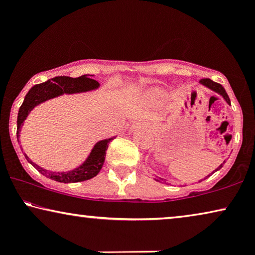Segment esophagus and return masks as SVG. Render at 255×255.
Here are the masks:
<instances>
[{
	"instance_id": "esophagus-1",
	"label": "esophagus",
	"mask_w": 255,
	"mask_h": 255,
	"mask_svg": "<svg viewBox=\"0 0 255 255\" xmlns=\"http://www.w3.org/2000/svg\"><path fill=\"white\" fill-rule=\"evenodd\" d=\"M133 127H134V125H133Z\"/></svg>"
}]
</instances>
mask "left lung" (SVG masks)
<instances>
[{"label":"left lung","mask_w":255,"mask_h":255,"mask_svg":"<svg viewBox=\"0 0 255 255\" xmlns=\"http://www.w3.org/2000/svg\"><path fill=\"white\" fill-rule=\"evenodd\" d=\"M200 83L201 85H203L204 87H207V88H209V89H211L212 92H215V93H217V94H219V95H221L223 99H224L226 102H228V104H231V102H230V99H229V95L228 94H226V92H225V89H224V87H223L221 83H217V82H215V81H212V80H210V79H202L201 81H200ZM222 165L219 166V167H217V168H216L214 172H212L211 174H214L215 172H217V170H219L222 168ZM208 176H210V175H208ZM205 179H207V177H205ZM156 181H159L160 182V180H163V179H155ZM202 181V180H201ZM200 181V182H201Z\"/></svg>","instance_id":"1"}]
</instances>
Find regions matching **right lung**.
<instances>
[{"instance_id":"obj_1","label":"right lung","mask_w":255,"mask_h":255,"mask_svg":"<svg viewBox=\"0 0 255 255\" xmlns=\"http://www.w3.org/2000/svg\"><path fill=\"white\" fill-rule=\"evenodd\" d=\"M100 87V83L96 80L89 79V75H82L80 78H69V76H55L54 79L47 80L46 82L39 83V85L33 86L24 99V102L18 110V116H17V140L19 138L20 130L24 125L26 117L33 110L34 107L39 106L40 103L48 101L54 97L61 96L64 94H79L86 93L90 90H95ZM114 138L111 137L103 140L97 141L92 151H90L88 158L83 161L81 165L76 168L68 170V172H51L38 166L37 163L31 161V159L25 154V158L38 172L43 174L48 179L58 181L62 183H74L81 182L92 179L100 173L102 168L104 159H106V151L109 142Z\"/></svg>"}]
</instances>
